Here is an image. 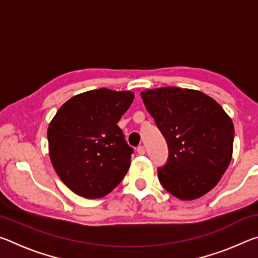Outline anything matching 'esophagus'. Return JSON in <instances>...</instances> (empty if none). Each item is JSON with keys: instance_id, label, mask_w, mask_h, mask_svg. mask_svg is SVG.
<instances>
[{"instance_id": "34e87169", "label": "esophagus", "mask_w": 258, "mask_h": 258, "mask_svg": "<svg viewBox=\"0 0 258 258\" xmlns=\"http://www.w3.org/2000/svg\"><path fill=\"white\" fill-rule=\"evenodd\" d=\"M137 151H138L139 155H145V154H146V149H145V147H143V146L138 147Z\"/></svg>"}]
</instances>
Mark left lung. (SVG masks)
I'll return each instance as SVG.
<instances>
[{"mask_svg":"<svg viewBox=\"0 0 258 258\" xmlns=\"http://www.w3.org/2000/svg\"><path fill=\"white\" fill-rule=\"evenodd\" d=\"M168 145L158 177L169 194L195 200L211 191L232 159L234 126L224 109L197 90L159 87L141 92Z\"/></svg>","mask_w":258,"mask_h":258,"instance_id":"left-lung-1","label":"left lung"}]
</instances>
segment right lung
<instances>
[{
  "mask_svg": "<svg viewBox=\"0 0 258 258\" xmlns=\"http://www.w3.org/2000/svg\"><path fill=\"white\" fill-rule=\"evenodd\" d=\"M133 100L131 91H87L64 102L50 121V160L76 195L102 198L126 175L133 149L117 123Z\"/></svg>",
  "mask_w": 258,
  "mask_h": 258,
  "instance_id": "right-lung-1",
  "label": "right lung"
}]
</instances>
